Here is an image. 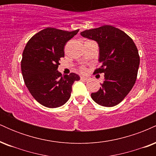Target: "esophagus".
Listing matches in <instances>:
<instances>
[{"instance_id":"34e87169","label":"esophagus","mask_w":156,"mask_h":156,"mask_svg":"<svg viewBox=\"0 0 156 156\" xmlns=\"http://www.w3.org/2000/svg\"><path fill=\"white\" fill-rule=\"evenodd\" d=\"M80 80H84V81H87V80H89L88 78H87V77H84V76H80Z\"/></svg>"}]
</instances>
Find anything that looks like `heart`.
Returning <instances> with one entry per match:
<instances>
[{"label":"heart","instance_id":"1","mask_svg":"<svg viewBox=\"0 0 156 156\" xmlns=\"http://www.w3.org/2000/svg\"><path fill=\"white\" fill-rule=\"evenodd\" d=\"M80 71H81V72H85V71H86V69H85V67H83V66H82V67H80Z\"/></svg>","mask_w":156,"mask_h":156}]
</instances>
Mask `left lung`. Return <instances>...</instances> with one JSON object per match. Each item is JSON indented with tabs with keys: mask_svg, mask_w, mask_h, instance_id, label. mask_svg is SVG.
<instances>
[{
	"mask_svg": "<svg viewBox=\"0 0 156 156\" xmlns=\"http://www.w3.org/2000/svg\"><path fill=\"white\" fill-rule=\"evenodd\" d=\"M80 34L95 40L100 48L102 65L94 73H104L105 79L99 90L91 94L92 100L105 107L119 104L137 78L140 58L133 39L122 30L108 25L86 30Z\"/></svg>",
	"mask_w": 156,
	"mask_h": 156,
	"instance_id": "left-lung-1",
	"label": "left lung"
}]
</instances>
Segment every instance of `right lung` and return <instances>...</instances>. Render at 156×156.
I'll return each mask as SVG.
<instances>
[{
    "label": "right lung",
    "mask_w": 156,
    "mask_h": 156,
    "mask_svg": "<svg viewBox=\"0 0 156 156\" xmlns=\"http://www.w3.org/2000/svg\"><path fill=\"white\" fill-rule=\"evenodd\" d=\"M78 31L49 27L34 35L24 48L21 60L23 80L33 98L44 106L63 105L70 98L73 83L80 80L76 73L62 76L57 70L64 56V46Z\"/></svg>",
    "instance_id": "obj_1"
}]
</instances>
